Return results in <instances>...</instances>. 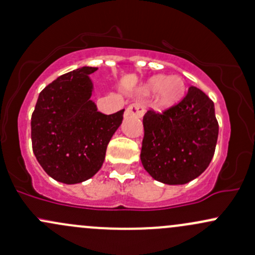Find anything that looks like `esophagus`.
<instances>
[{
  "mask_svg": "<svg viewBox=\"0 0 255 255\" xmlns=\"http://www.w3.org/2000/svg\"><path fill=\"white\" fill-rule=\"evenodd\" d=\"M127 114L131 117H137L141 118L144 114V106L139 102H135L132 105H130L127 108Z\"/></svg>",
  "mask_w": 255,
  "mask_h": 255,
  "instance_id": "1",
  "label": "esophagus"
}]
</instances>
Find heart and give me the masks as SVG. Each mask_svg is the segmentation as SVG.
I'll return each instance as SVG.
<instances>
[{"mask_svg": "<svg viewBox=\"0 0 255 255\" xmlns=\"http://www.w3.org/2000/svg\"><path fill=\"white\" fill-rule=\"evenodd\" d=\"M157 91V102L160 107L175 106L182 100L186 92V84L180 76L172 75L165 76L155 75L150 78L142 86L141 92L144 95Z\"/></svg>", "mask_w": 255, "mask_h": 255, "instance_id": "1", "label": "heart"}]
</instances>
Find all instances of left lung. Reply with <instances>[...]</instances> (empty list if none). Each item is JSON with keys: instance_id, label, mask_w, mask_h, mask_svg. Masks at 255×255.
<instances>
[{"instance_id": "obj_1", "label": "left lung", "mask_w": 255, "mask_h": 255, "mask_svg": "<svg viewBox=\"0 0 255 255\" xmlns=\"http://www.w3.org/2000/svg\"><path fill=\"white\" fill-rule=\"evenodd\" d=\"M141 161L147 172L166 185H183L203 172L215 152L219 124L213 101L191 86L187 95L161 113L143 117Z\"/></svg>"}]
</instances>
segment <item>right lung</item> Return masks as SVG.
I'll return each mask as SVG.
<instances>
[{"instance_id": "1", "label": "right lung", "mask_w": 255, "mask_h": 255, "mask_svg": "<svg viewBox=\"0 0 255 255\" xmlns=\"http://www.w3.org/2000/svg\"><path fill=\"white\" fill-rule=\"evenodd\" d=\"M83 67L57 78L40 92L31 116L32 150L42 169L56 181L73 185L89 180L101 169L124 109L97 112L91 100L90 74Z\"/></svg>"}]
</instances>
